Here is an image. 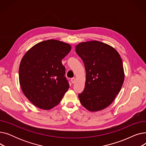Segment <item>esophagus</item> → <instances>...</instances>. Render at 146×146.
Instances as JSON below:
<instances>
[{
	"label": "esophagus",
	"instance_id": "1",
	"mask_svg": "<svg viewBox=\"0 0 146 146\" xmlns=\"http://www.w3.org/2000/svg\"><path fill=\"white\" fill-rule=\"evenodd\" d=\"M75 82H76V78H73L71 79V82H72L73 84Z\"/></svg>",
	"mask_w": 146,
	"mask_h": 146
}]
</instances>
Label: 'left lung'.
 <instances>
[{
  "mask_svg": "<svg viewBox=\"0 0 146 146\" xmlns=\"http://www.w3.org/2000/svg\"><path fill=\"white\" fill-rule=\"evenodd\" d=\"M76 52L86 72L85 89L78 95L80 102L92 112L104 110L112 104L124 83L123 64L119 53L98 41L79 44Z\"/></svg>",
  "mask_w": 146,
  "mask_h": 146,
  "instance_id": "8db88e82",
  "label": "left lung"
}]
</instances>
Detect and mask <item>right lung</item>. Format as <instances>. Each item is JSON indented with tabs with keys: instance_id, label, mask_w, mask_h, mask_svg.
Instances as JSON below:
<instances>
[{
	"instance_id": "add662e5",
	"label": "right lung",
	"mask_w": 146,
	"mask_h": 146,
	"mask_svg": "<svg viewBox=\"0 0 146 146\" xmlns=\"http://www.w3.org/2000/svg\"><path fill=\"white\" fill-rule=\"evenodd\" d=\"M71 46L55 40L39 42L21 60L19 83L25 96L38 108L50 110L57 105L69 88L61 60Z\"/></svg>"
}]
</instances>
